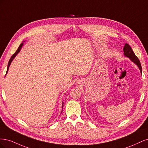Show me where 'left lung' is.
I'll return each instance as SVG.
<instances>
[{"instance_id":"1","label":"left lung","mask_w":148,"mask_h":148,"mask_svg":"<svg viewBox=\"0 0 148 148\" xmlns=\"http://www.w3.org/2000/svg\"><path fill=\"white\" fill-rule=\"evenodd\" d=\"M123 52H124V56L127 57H128L133 63H135L138 66L139 69H140L141 73L142 72V67L140 64V62L138 58L135 56V53L133 52L132 49L130 46L129 44H125V46L123 47Z\"/></svg>"}]
</instances>
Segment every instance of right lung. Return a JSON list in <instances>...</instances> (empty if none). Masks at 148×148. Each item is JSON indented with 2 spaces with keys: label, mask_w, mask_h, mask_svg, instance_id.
Segmentation results:
<instances>
[{
  "label": "right lung",
  "mask_w": 148,
  "mask_h": 148,
  "mask_svg": "<svg viewBox=\"0 0 148 148\" xmlns=\"http://www.w3.org/2000/svg\"><path fill=\"white\" fill-rule=\"evenodd\" d=\"M23 43L22 42L20 45V46L18 47V49L16 50V51L13 53V54L12 55V56L11 57V58H10V60H9V62H8V66H7V73H6V74L7 73V72H8V69H9V66H10V64H11V63H12V62L13 61V59H14V58L16 57V56L18 54V52L20 51V50H21V47H22V46H23ZM63 104H64V103H63ZM62 104V108H63V106H64V105Z\"/></svg>",
  "instance_id": "1"
}]
</instances>
